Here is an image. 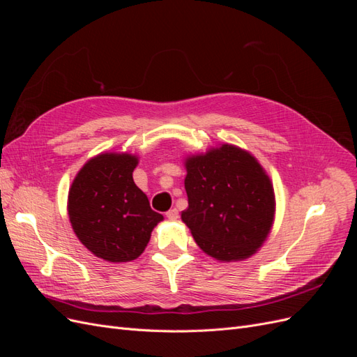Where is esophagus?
Masks as SVG:
<instances>
[{
    "mask_svg": "<svg viewBox=\"0 0 357 357\" xmlns=\"http://www.w3.org/2000/svg\"><path fill=\"white\" fill-rule=\"evenodd\" d=\"M167 218L169 220H177L178 219V210L177 208H172V210L167 211Z\"/></svg>",
    "mask_w": 357,
    "mask_h": 357,
    "instance_id": "obj_1",
    "label": "esophagus"
}]
</instances>
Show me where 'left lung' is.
<instances>
[{"instance_id":"obj_1","label":"left lung","mask_w":357,"mask_h":357,"mask_svg":"<svg viewBox=\"0 0 357 357\" xmlns=\"http://www.w3.org/2000/svg\"><path fill=\"white\" fill-rule=\"evenodd\" d=\"M189 207L181 220L202 252L218 261L250 257L264 244L275 214L273 183L245 150L222 144L188 156Z\"/></svg>"}]
</instances>
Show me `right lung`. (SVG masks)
Here are the masks:
<instances>
[{"label":"right lung","mask_w":357,"mask_h":357,"mask_svg":"<svg viewBox=\"0 0 357 357\" xmlns=\"http://www.w3.org/2000/svg\"><path fill=\"white\" fill-rule=\"evenodd\" d=\"M138 158L101 153L77 172L68 192L70 222L80 243L107 262H129L144 252L164 215L150 208L132 172Z\"/></svg>","instance_id":"obj_1"}]
</instances>
